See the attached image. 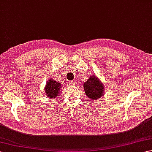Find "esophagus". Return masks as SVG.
<instances>
[{
	"mask_svg": "<svg viewBox=\"0 0 152 152\" xmlns=\"http://www.w3.org/2000/svg\"><path fill=\"white\" fill-rule=\"evenodd\" d=\"M69 84L70 85V86H73V85H74V81H70L69 82Z\"/></svg>",
	"mask_w": 152,
	"mask_h": 152,
	"instance_id": "34e87169",
	"label": "esophagus"
}]
</instances>
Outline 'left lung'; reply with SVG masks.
Returning <instances> with one entry per match:
<instances>
[{"label": "left lung", "instance_id": "obj_1", "mask_svg": "<svg viewBox=\"0 0 152 152\" xmlns=\"http://www.w3.org/2000/svg\"><path fill=\"white\" fill-rule=\"evenodd\" d=\"M86 95L91 99H98L104 94V86L97 77L91 76L83 83Z\"/></svg>", "mask_w": 152, "mask_h": 152}]
</instances>
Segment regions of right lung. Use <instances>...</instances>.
I'll list each match as a JSON object with an SVG mask.
<instances>
[{
  "label": "right lung",
  "mask_w": 152,
  "mask_h": 152,
  "mask_svg": "<svg viewBox=\"0 0 152 152\" xmlns=\"http://www.w3.org/2000/svg\"><path fill=\"white\" fill-rule=\"evenodd\" d=\"M61 88L60 83L54 81L52 80H48L47 84L45 87V91L48 96L50 98H56L59 95V92Z\"/></svg>",
  "instance_id": "right-lung-1"
}]
</instances>
